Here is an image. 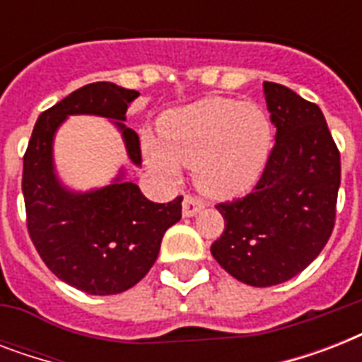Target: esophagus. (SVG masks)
Returning <instances> with one entry per match:
<instances>
[{"instance_id":"esophagus-1","label":"esophagus","mask_w":362,"mask_h":362,"mask_svg":"<svg viewBox=\"0 0 362 362\" xmlns=\"http://www.w3.org/2000/svg\"><path fill=\"white\" fill-rule=\"evenodd\" d=\"M203 209L204 203L201 199L192 197V195H186V197H184V203H182V214H184V218H193V216L199 214Z\"/></svg>"}]
</instances>
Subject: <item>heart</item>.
Returning <instances> with one entry per match:
<instances>
[{
	"label": "heart",
	"mask_w": 362,
	"mask_h": 362,
	"mask_svg": "<svg viewBox=\"0 0 362 362\" xmlns=\"http://www.w3.org/2000/svg\"><path fill=\"white\" fill-rule=\"evenodd\" d=\"M152 169L178 178L192 167L195 186L212 199H233L255 187L272 152V122L263 107L210 98L169 110L159 120V141L144 139Z\"/></svg>",
	"instance_id": "heart-1"
}]
</instances>
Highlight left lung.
Returning a JSON list of instances; mask_svg holds the SVG:
<instances>
[{
    "instance_id": "left-lung-1",
    "label": "left lung",
    "mask_w": 362,
    "mask_h": 362,
    "mask_svg": "<svg viewBox=\"0 0 362 362\" xmlns=\"http://www.w3.org/2000/svg\"><path fill=\"white\" fill-rule=\"evenodd\" d=\"M276 142L264 175L246 197L216 209L226 220L214 259L253 287L303 272L325 247L337 218L340 152L315 103L263 82Z\"/></svg>"
}]
</instances>
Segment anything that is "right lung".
Wrapping results in <instances>:
<instances>
[{
	"mask_svg": "<svg viewBox=\"0 0 362 362\" xmlns=\"http://www.w3.org/2000/svg\"><path fill=\"white\" fill-rule=\"evenodd\" d=\"M139 95L112 82L78 88L39 116L24 153L22 193L31 242L59 280L90 295L127 291L148 274L165 231L182 218V197L152 203L125 180L124 169L109 186L73 192L56 175L54 136L69 116L109 118L139 167V135L124 124Z\"/></svg>",
	"mask_w": 362,
	"mask_h": 362,
	"instance_id": "1",
	"label": "right lung"
}]
</instances>
